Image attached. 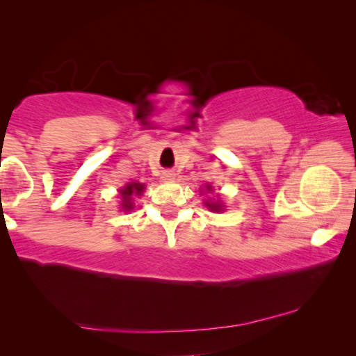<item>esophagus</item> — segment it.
<instances>
[{
	"mask_svg": "<svg viewBox=\"0 0 356 356\" xmlns=\"http://www.w3.org/2000/svg\"><path fill=\"white\" fill-rule=\"evenodd\" d=\"M163 179H165V180L174 179V172H172V171H165V172H163Z\"/></svg>",
	"mask_w": 356,
	"mask_h": 356,
	"instance_id": "obj_1",
	"label": "esophagus"
}]
</instances>
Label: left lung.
<instances>
[{
    "mask_svg": "<svg viewBox=\"0 0 356 356\" xmlns=\"http://www.w3.org/2000/svg\"><path fill=\"white\" fill-rule=\"evenodd\" d=\"M209 190H210V188H209ZM206 204H207V207L212 209V210H220V209H221L220 204H209V202H206Z\"/></svg>",
    "mask_w": 356,
    "mask_h": 356,
    "instance_id": "left-lung-1",
    "label": "left lung"
}]
</instances>
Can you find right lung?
<instances>
[{
	"label": "right lung",
	"instance_id": "obj_1",
	"mask_svg": "<svg viewBox=\"0 0 356 356\" xmlns=\"http://www.w3.org/2000/svg\"><path fill=\"white\" fill-rule=\"evenodd\" d=\"M143 188H144V185L135 182V184H129L122 191H120V195H122V201H124L122 207L125 210H130L131 207H134V206H131V196L141 195Z\"/></svg>",
	"mask_w": 356,
	"mask_h": 356
}]
</instances>
